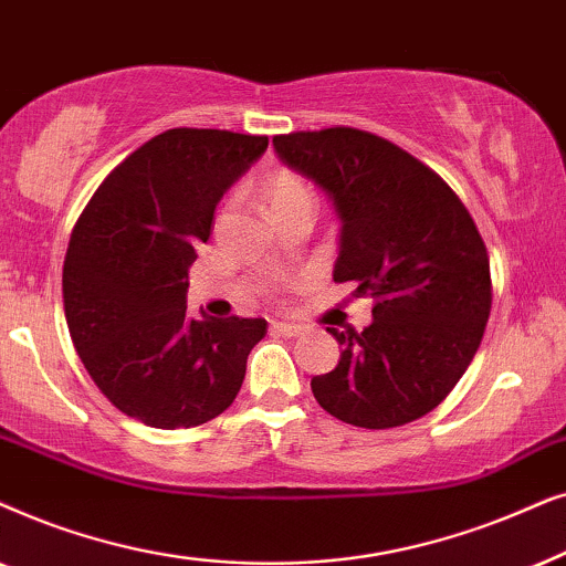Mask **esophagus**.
<instances>
[{"label":"esophagus","instance_id":"esophagus-1","mask_svg":"<svg viewBox=\"0 0 566 566\" xmlns=\"http://www.w3.org/2000/svg\"><path fill=\"white\" fill-rule=\"evenodd\" d=\"M271 331H276V334H282V336H300V334H303V326H297V323L274 321V323H271Z\"/></svg>","mask_w":566,"mask_h":566}]
</instances>
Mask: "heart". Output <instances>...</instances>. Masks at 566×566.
Wrapping results in <instances>:
<instances>
[{
	"mask_svg": "<svg viewBox=\"0 0 566 566\" xmlns=\"http://www.w3.org/2000/svg\"><path fill=\"white\" fill-rule=\"evenodd\" d=\"M266 201L269 209H276L284 205H295V201H313V193L305 186V180L282 170L266 184Z\"/></svg>",
	"mask_w": 566,
	"mask_h": 566,
	"instance_id": "obj_1",
	"label": "heart"
}]
</instances>
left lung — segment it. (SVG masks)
I'll list each match as a JSON object with an SVG mask.
<instances>
[{"instance_id": "left-lung-1", "label": "left lung", "mask_w": 566, "mask_h": 566, "mask_svg": "<svg viewBox=\"0 0 566 566\" xmlns=\"http://www.w3.org/2000/svg\"><path fill=\"white\" fill-rule=\"evenodd\" d=\"M279 160L331 199L336 282L373 297L361 331L326 328L338 365L311 380L331 417L365 429L424 417L461 380L492 311L489 255L469 209L417 157L370 132L274 137Z\"/></svg>"}]
</instances>
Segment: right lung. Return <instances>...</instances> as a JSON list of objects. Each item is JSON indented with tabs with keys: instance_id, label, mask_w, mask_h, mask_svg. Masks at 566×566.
I'll list each match as a JSON object with an SVG mask.
<instances>
[{
	"instance_id": "add662e5",
	"label": "right lung",
	"mask_w": 566,
	"mask_h": 566,
	"mask_svg": "<svg viewBox=\"0 0 566 566\" xmlns=\"http://www.w3.org/2000/svg\"><path fill=\"white\" fill-rule=\"evenodd\" d=\"M266 137L170 129L97 186L64 259V313L101 394L142 424L188 429L235 401L263 318L186 313L188 266Z\"/></svg>"
}]
</instances>
